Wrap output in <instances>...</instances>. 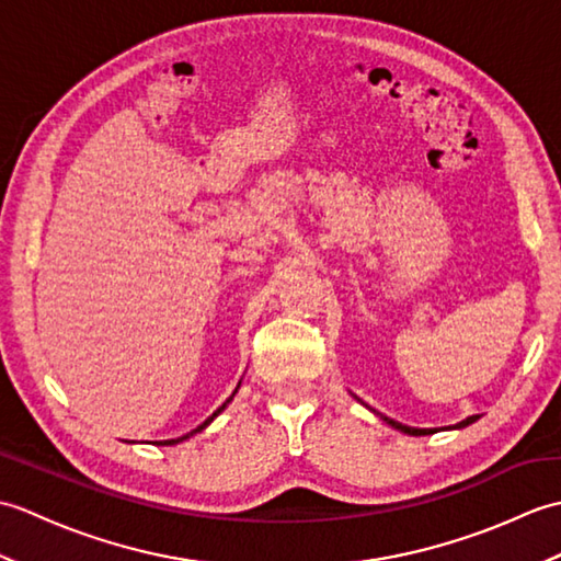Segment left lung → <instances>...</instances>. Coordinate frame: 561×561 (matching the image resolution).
Wrapping results in <instances>:
<instances>
[{
    "instance_id": "left-lung-1",
    "label": "left lung",
    "mask_w": 561,
    "mask_h": 561,
    "mask_svg": "<svg viewBox=\"0 0 561 561\" xmlns=\"http://www.w3.org/2000/svg\"><path fill=\"white\" fill-rule=\"evenodd\" d=\"M380 420H383L386 424H390L392 428H398V432H402V434H410V436H426V434H436V428H414V426H408V424H400V422H396V420H390V416H383L380 414ZM480 420V414H472V416H468V420H462L460 424H456L453 428H462V426H470L472 422H478ZM450 428V426H448Z\"/></svg>"
}]
</instances>
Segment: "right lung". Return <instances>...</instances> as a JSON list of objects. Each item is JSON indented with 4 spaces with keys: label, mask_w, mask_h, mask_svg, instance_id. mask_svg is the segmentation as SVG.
<instances>
[{
    "label": "right lung",
    "mask_w": 561,
    "mask_h": 561,
    "mask_svg": "<svg viewBox=\"0 0 561 561\" xmlns=\"http://www.w3.org/2000/svg\"><path fill=\"white\" fill-rule=\"evenodd\" d=\"M238 386H241V383H238ZM238 390V388H236ZM236 390H233V396H236ZM233 396L229 398V400H226L224 404H221V408L217 410V412H214L211 416H207V420L205 422H202L197 428H193V432H190V434H185V436H178V438H169V440H159V444L161 446H173V444H181V440H185V438H190V436H193V434H197V432H202V428H205V426H209L211 424V420H214V416H219V412H224V408H226V404H229L231 400H233Z\"/></svg>",
    "instance_id": "right-lung-1"
}]
</instances>
